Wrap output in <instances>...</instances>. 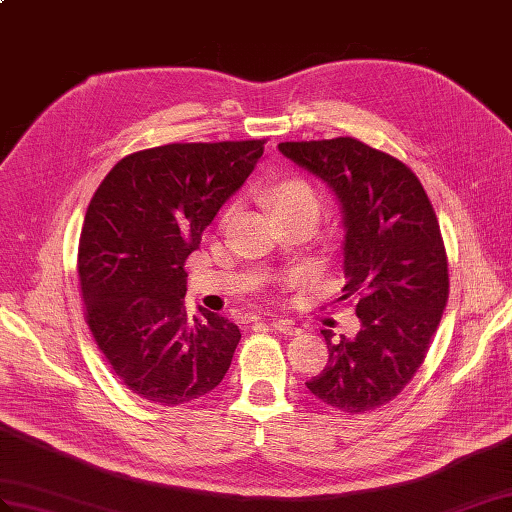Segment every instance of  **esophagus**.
I'll return each instance as SVG.
<instances>
[{
	"label": "esophagus",
	"instance_id": "34e87169",
	"mask_svg": "<svg viewBox=\"0 0 512 512\" xmlns=\"http://www.w3.org/2000/svg\"><path fill=\"white\" fill-rule=\"evenodd\" d=\"M271 328L282 332V334H295V332H299V328L295 326V323H293L291 319H276V321H271Z\"/></svg>",
	"mask_w": 512,
	"mask_h": 512
}]
</instances>
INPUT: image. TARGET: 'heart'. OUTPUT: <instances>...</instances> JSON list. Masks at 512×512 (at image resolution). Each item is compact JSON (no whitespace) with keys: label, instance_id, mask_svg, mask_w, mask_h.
I'll list each match as a JSON object with an SVG mask.
<instances>
[{"label":"heart","instance_id":"heart-1","mask_svg":"<svg viewBox=\"0 0 512 512\" xmlns=\"http://www.w3.org/2000/svg\"><path fill=\"white\" fill-rule=\"evenodd\" d=\"M269 202H271L273 210H282L286 206H295V204H304V202H317V197L306 182L286 180L271 191Z\"/></svg>","mask_w":512,"mask_h":512}]
</instances>
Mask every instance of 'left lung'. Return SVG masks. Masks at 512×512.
I'll list each match as a JSON object with an SVG mask.
<instances>
[{"label":"left lung","mask_w":512,"mask_h":512,"mask_svg":"<svg viewBox=\"0 0 512 512\" xmlns=\"http://www.w3.org/2000/svg\"><path fill=\"white\" fill-rule=\"evenodd\" d=\"M280 154L328 186L341 210L339 299H354L356 336L321 330L328 365L306 389L345 413H365L400 393L426 358L447 302L439 221L404 162L356 139L280 143Z\"/></svg>","instance_id":"8db88e82"}]
</instances>
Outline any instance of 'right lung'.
Wrapping results in <instances>:
<instances>
[{"instance_id":"1","label":"right lung","mask_w":512,"mask_h":512,"mask_svg":"<svg viewBox=\"0 0 512 512\" xmlns=\"http://www.w3.org/2000/svg\"><path fill=\"white\" fill-rule=\"evenodd\" d=\"M265 141L171 143L119 160L95 191L78 249L86 323L115 376L178 406L226 376L241 330L186 315L184 260L263 158Z\"/></svg>"}]
</instances>
